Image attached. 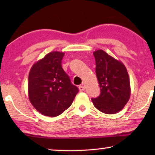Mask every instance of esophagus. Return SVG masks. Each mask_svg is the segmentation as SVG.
Listing matches in <instances>:
<instances>
[{
    "mask_svg": "<svg viewBox=\"0 0 155 155\" xmlns=\"http://www.w3.org/2000/svg\"><path fill=\"white\" fill-rule=\"evenodd\" d=\"M79 90L80 92H83L84 90V87L83 85H80L79 86Z\"/></svg>",
    "mask_w": 155,
    "mask_h": 155,
    "instance_id": "esophagus-1",
    "label": "esophagus"
}]
</instances>
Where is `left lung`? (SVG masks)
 I'll use <instances>...</instances> for the list:
<instances>
[{"label": "left lung", "instance_id": "8db88e82", "mask_svg": "<svg viewBox=\"0 0 155 155\" xmlns=\"http://www.w3.org/2000/svg\"><path fill=\"white\" fill-rule=\"evenodd\" d=\"M96 61V75L100 87V95L92 98L93 104L104 114L119 112L130 96V78L124 63L103 50L93 53Z\"/></svg>", "mask_w": 155, "mask_h": 155}]
</instances>
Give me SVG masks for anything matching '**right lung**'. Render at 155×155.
I'll list each match as a JSON object with an SVG mask.
<instances>
[{
  "mask_svg": "<svg viewBox=\"0 0 155 155\" xmlns=\"http://www.w3.org/2000/svg\"><path fill=\"white\" fill-rule=\"evenodd\" d=\"M63 56V52H50L36 62L29 71V101L44 116L60 115L71 107L78 92V88L71 83L62 68Z\"/></svg>",
  "mask_w": 155,
  "mask_h": 155,
  "instance_id": "obj_1",
  "label": "right lung"
}]
</instances>
